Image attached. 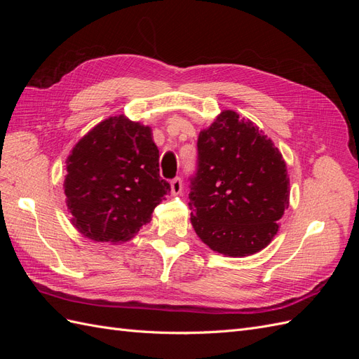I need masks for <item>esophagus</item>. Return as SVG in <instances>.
Returning a JSON list of instances; mask_svg holds the SVG:
<instances>
[{
	"label": "esophagus",
	"instance_id": "34e87169",
	"mask_svg": "<svg viewBox=\"0 0 359 359\" xmlns=\"http://www.w3.org/2000/svg\"><path fill=\"white\" fill-rule=\"evenodd\" d=\"M170 189H172L173 194H180L182 191V181H181V178H178V177L173 178L170 181Z\"/></svg>",
	"mask_w": 359,
	"mask_h": 359
}]
</instances>
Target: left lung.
<instances>
[{"label":"left lung","mask_w":359,"mask_h":359,"mask_svg":"<svg viewBox=\"0 0 359 359\" xmlns=\"http://www.w3.org/2000/svg\"><path fill=\"white\" fill-rule=\"evenodd\" d=\"M189 180L191 224L220 255L260 252L289 206V177L278 148L233 111H223L199 133L198 168Z\"/></svg>","instance_id":"1"}]
</instances>
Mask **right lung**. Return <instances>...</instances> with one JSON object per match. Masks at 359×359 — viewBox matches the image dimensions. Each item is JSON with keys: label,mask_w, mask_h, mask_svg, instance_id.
<instances>
[{"label": "right lung", "mask_w": 359, "mask_h": 359, "mask_svg": "<svg viewBox=\"0 0 359 359\" xmlns=\"http://www.w3.org/2000/svg\"><path fill=\"white\" fill-rule=\"evenodd\" d=\"M151 128L124 115L85 135L67 158L64 193L72 223L99 243H121L151 222L170 184L160 177Z\"/></svg>", "instance_id": "right-lung-1"}]
</instances>
